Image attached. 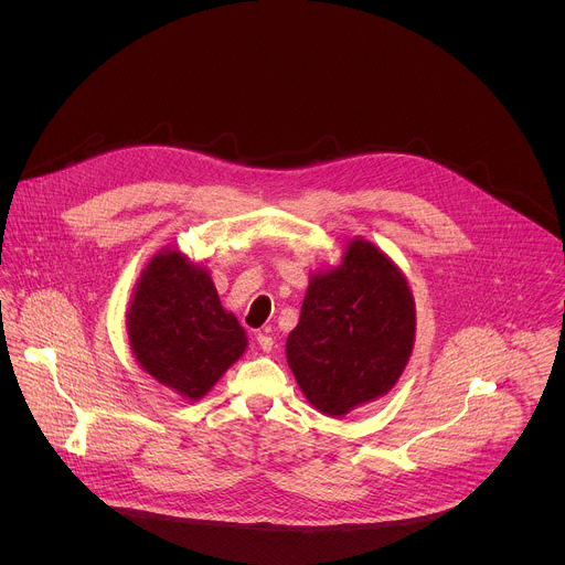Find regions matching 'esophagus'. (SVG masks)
Here are the masks:
<instances>
[{"label": "esophagus", "mask_w": 565, "mask_h": 565, "mask_svg": "<svg viewBox=\"0 0 565 565\" xmlns=\"http://www.w3.org/2000/svg\"><path fill=\"white\" fill-rule=\"evenodd\" d=\"M256 341H258V345H260V350H263V352H271V348H274V339H271L269 334H263V332H260V334L256 337Z\"/></svg>", "instance_id": "34e87169"}]
</instances>
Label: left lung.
Here are the masks:
<instances>
[{"mask_svg":"<svg viewBox=\"0 0 565 565\" xmlns=\"http://www.w3.org/2000/svg\"><path fill=\"white\" fill-rule=\"evenodd\" d=\"M413 343L415 300L403 269L354 237L337 265L311 274L287 363L309 403L343 417L396 387Z\"/></svg>","mask_w":565,"mask_h":565,"instance_id":"1","label":"left lung"}]
</instances>
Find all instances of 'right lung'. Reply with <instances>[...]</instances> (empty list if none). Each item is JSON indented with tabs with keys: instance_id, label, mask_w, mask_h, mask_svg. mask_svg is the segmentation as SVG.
<instances>
[{
	"instance_id": "add662e5",
	"label": "right lung",
	"mask_w": 565,
	"mask_h": 565,
	"mask_svg": "<svg viewBox=\"0 0 565 565\" xmlns=\"http://www.w3.org/2000/svg\"><path fill=\"white\" fill-rule=\"evenodd\" d=\"M126 332L137 363L189 403L204 398L247 348V334L222 307L209 269L173 245L141 269Z\"/></svg>"
}]
</instances>
